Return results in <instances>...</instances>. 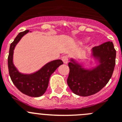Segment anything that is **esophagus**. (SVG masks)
Returning a JSON list of instances; mask_svg holds the SVG:
<instances>
[{
  "label": "esophagus",
  "instance_id": "esophagus-1",
  "mask_svg": "<svg viewBox=\"0 0 122 122\" xmlns=\"http://www.w3.org/2000/svg\"><path fill=\"white\" fill-rule=\"evenodd\" d=\"M62 60L63 62V63L66 64L68 63V56H62Z\"/></svg>",
  "mask_w": 122,
  "mask_h": 122
}]
</instances>
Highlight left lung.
Here are the masks:
<instances>
[{
  "mask_svg": "<svg viewBox=\"0 0 122 122\" xmlns=\"http://www.w3.org/2000/svg\"><path fill=\"white\" fill-rule=\"evenodd\" d=\"M92 56L100 65L92 70H86L73 59L68 63L70 73L67 84L73 93L88 97L98 92L112 77L116 65V51L114 44L107 41L92 49Z\"/></svg>",
  "mask_w": 122,
  "mask_h": 122,
  "instance_id": "left-lung-1",
  "label": "left lung"
}]
</instances>
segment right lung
<instances>
[{"label":"right lung","mask_w":122,"mask_h":122,"mask_svg":"<svg viewBox=\"0 0 122 122\" xmlns=\"http://www.w3.org/2000/svg\"><path fill=\"white\" fill-rule=\"evenodd\" d=\"M29 32V30H26L20 32L11 43L8 57V71L13 83L19 91L32 97H38L45 93L51 75L63 63L61 60H53L33 74H24L19 73L13 63V51L21 38Z\"/></svg>","instance_id":"right-lung-1"}]
</instances>
